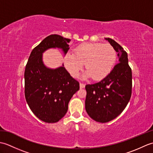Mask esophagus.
<instances>
[{
  "instance_id": "1",
  "label": "esophagus",
  "mask_w": 153,
  "mask_h": 153,
  "mask_svg": "<svg viewBox=\"0 0 153 153\" xmlns=\"http://www.w3.org/2000/svg\"><path fill=\"white\" fill-rule=\"evenodd\" d=\"M85 85L84 83H79V87H80V89H83V88H84V87H85Z\"/></svg>"
}]
</instances>
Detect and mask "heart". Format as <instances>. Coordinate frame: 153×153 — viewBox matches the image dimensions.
Here are the masks:
<instances>
[{
	"instance_id": "1",
	"label": "heart",
	"mask_w": 153,
	"mask_h": 153,
	"mask_svg": "<svg viewBox=\"0 0 153 153\" xmlns=\"http://www.w3.org/2000/svg\"><path fill=\"white\" fill-rule=\"evenodd\" d=\"M116 60V51L112 45L83 43L74 48V53H68L64 65L71 76H78L85 64L86 77L100 80L110 73Z\"/></svg>"
}]
</instances>
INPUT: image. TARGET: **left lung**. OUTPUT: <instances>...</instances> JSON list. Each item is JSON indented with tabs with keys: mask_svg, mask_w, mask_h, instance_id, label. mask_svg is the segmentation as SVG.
<instances>
[{
	"mask_svg": "<svg viewBox=\"0 0 153 153\" xmlns=\"http://www.w3.org/2000/svg\"><path fill=\"white\" fill-rule=\"evenodd\" d=\"M118 53L119 62L100 82L85 85V110L96 122L106 123L125 109L131 96L132 73L128 54L116 42L105 38Z\"/></svg>",
	"mask_w": 153,
	"mask_h": 153,
	"instance_id": "8db88e82",
	"label": "left lung"
}]
</instances>
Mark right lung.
<instances>
[{
	"label": "right lung",
	"instance_id": "right-lung-1",
	"mask_svg": "<svg viewBox=\"0 0 153 153\" xmlns=\"http://www.w3.org/2000/svg\"><path fill=\"white\" fill-rule=\"evenodd\" d=\"M70 39L58 35L47 37L31 51L25 66V97L31 110L47 123L59 121L66 114L71 98L79 89V82L62 66L51 69L43 64V53L51 48L66 54Z\"/></svg>",
	"mask_w": 153,
	"mask_h": 153
}]
</instances>
